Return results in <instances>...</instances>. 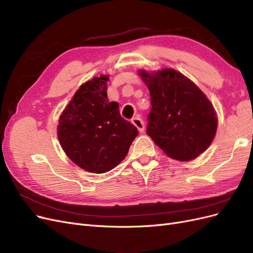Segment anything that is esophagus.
Wrapping results in <instances>:
<instances>
[{
  "label": "esophagus",
  "mask_w": 253,
  "mask_h": 253,
  "mask_svg": "<svg viewBox=\"0 0 253 253\" xmlns=\"http://www.w3.org/2000/svg\"><path fill=\"white\" fill-rule=\"evenodd\" d=\"M132 124L138 128V131L140 132V133H142L143 131H144V124H143V121H142V119L139 117V116H136L135 118H133L132 119Z\"/></svg>",
  "instance_id": "obj_1"
}]
</instances>
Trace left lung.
<instances>
[{
    "instance_id": "8db88e82",
    "label": "left lung",
    "mask_w": 253,
    "mask_h": 253,
    "mask_svg": "<svg viewBox=\"0 0 253 253\" xmlns=\"http://www.w3.org/2000/svg\"><path fill=\"white\" fill-rule=\"evenodd\" d=\"M139 74L151 96L147 134L168 156L180 162L202 154L217 127L209 99L192 81L171 68Z\"/></svg>"
}]
</instances>
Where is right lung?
I'll use <instances>...</instances> for the list:
<instances>
[{"label": "right lung", "instance_id": "add662e5", "mask_svg": "<svg viewBox=\"0 0 253 253\" xmlns=\"http://www.w3.org/2000/svg\"><path fill=\"white\" fill-rule=\"evenodd\" d=\"M109 76L85 82L61 114L58 138L66 155L83 170L105 173L119 165L138 134L121 117L119 104L106 94Z\"/></svg>", "mask_w": 253, "mask_h": 253}]
</instances>
